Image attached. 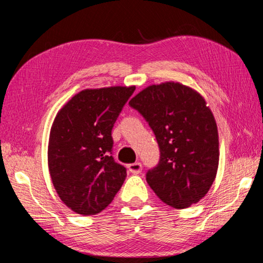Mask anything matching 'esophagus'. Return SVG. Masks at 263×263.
Wrapping results in <instances>:
<instances>
[{
    "label": "esophagus",
    "mask_w": 263,
    "mask_h": 263,
    "mask_svg": "<svg viewBox=\"0 0 263 263\" xmlns=\"http://www.w3.org/2000/svg\"><path fill=\"white\" fill-rule=\"evenodd\" d=\"M141 169H142V166L140 162H135V163L128 164V171H130V173H132V174H139Z\"/></svg>",
    "instance_id": "34e87169"
}]
</instances>
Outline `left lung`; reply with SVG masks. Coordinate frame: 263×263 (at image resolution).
<instances>
[{
    "label": "left lung",
    "instance_id": "left-lung-1",
    "mask_svg": "<svg viewBox=\"0 0 263 263\" xmlns=\"http://www.w3.org/2000/svg\"><path fill=\"white\" fill-rule=\"evenodd\" d=\"M157 138L160 160L146 181L167 205L185 209L208 194L219 163L213 114L203 96L179 82L152 84L128 102Z\"/></svg>",
    "mask_w": 263,
    "mask_h": 263
}]
</instances>
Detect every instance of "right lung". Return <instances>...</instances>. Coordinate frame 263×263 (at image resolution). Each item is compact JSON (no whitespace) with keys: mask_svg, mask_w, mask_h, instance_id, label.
I'll list each match as a JSON object with an SVG mask.
<instances>
[{"mask_svg":"<svg viewBox=\"0 0 263 263\" xmlns=\"http://www.w3.org/2000/svg\"><path fill=\"white\" fill-rule=\"evenodd\" d=\"M135 89H84L55 116L48 171L57 194L74 212L89 216L104 210L125 181L126 168L111 155V130Z\"/></svg>","mask_w":263,"mask_h":263,"instance_id":"obj_1","label":"right lung"}]
</instances>
